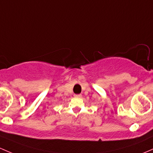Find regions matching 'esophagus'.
Returning a JSON list of instances; mask_svg holds the SVG:
<instances>
[{
    "mask_svg": "<svg viewBox=\"0 0 153 153\" xmlns=\"http://www.w3.org/2000/svg\"><path fill=\"white\" fill-rule=\"evenodd\" d=\"M74 97H77V98H80V97H82V95L81 94H75L74 95Z\"/></svg>",
    "mask_w": 153,
    "mask_h": 153,
    "instance_id": "1",
    "label": "esophagus"
}]
</instances>
